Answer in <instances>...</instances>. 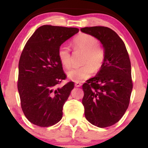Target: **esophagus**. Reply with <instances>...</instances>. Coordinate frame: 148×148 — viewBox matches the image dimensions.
Wrapping results in <instances>:
<instances>
[{"mask_svg":"<svg viewBox=\"0 0 148 148\" xmlns=\"http://www.w3.org/2000/svg\"><path fill=\"white\" fill-rule=\"evenodd\" d=\"M75 86L76 87H77V88H79V87H80L81 86H82V84L79 82H76L75 84Z\"/></svg>","mask_w":148,"mask_h":148,"instance_id":"esophagus-1","label":"esophagus"}]
</instances>
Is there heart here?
<instances>
[{
  "mask_svg": "<svg viewBox=\"0 0 148 148\" xmlns=\"http://www.w3.org/2000/svg\"><path fill=\"white\" fill-rule=\"evenodd\" d=\"M75 49L85 52L82 63L84 65L75 68L68 73V77L74 82H82L92 75L93 72H98L105 60V52L99 46L96 38L86 34H80L73 40ZM60 62L66 69L71 66L70 49L65 45L60 46L58 50Z\"/></svg>",
  "mask_w": 148,
  "mask_h": 148,
  "instance_id": "heart-1",
  "label": "heart"
}]
</instances>
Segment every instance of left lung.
<instances>
[{
	"label": "left lung",
	"instance_id": "1",
	"mask_svg": "<svg viewBox=\"0 0 148 148\" xmlns=\"http://www.w3.org/2000/svg\"><path fill=\"white\" fill-rule=\"evenodd\" d=\"M81 31L96 38L104 48L102 67L83 85L82 103L87 120L105 128L120 121L128 108L133 89L131 61L125 43L110 28L94 26Z\"/></svg>",
	"mask_w": 148,
	"mask_h": 148
}]
</instances>
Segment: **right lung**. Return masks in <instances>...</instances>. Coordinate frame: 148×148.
I'll return each instance as SVG.
<instances>
[{"label":"right lung","mask_w":148,"mask_h":148,"mask_svg":"<svg viewBox=\"0 0 148 148\" xmlns=\"http://www.w3.org/2000/svg\"><path fill=\"white\" fill-rule=\"evenodd\" d=\"M79 29L42 25L28 40L19 62L17 88L28 121L47 127L61 120L62 108L75 84L59 85L66 77L58 56L61 44Z\"/></svg>","instance_id":"obj_1"}]
</instances>
